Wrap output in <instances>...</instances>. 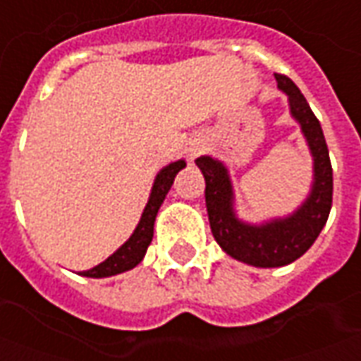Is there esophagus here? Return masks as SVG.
Returning <instances> with one entry per match:
<instances>
[{
	"instance_id": "obj_1",
	"label": "esophagus",
	"mask_w": 361,
	"mask_h": 361,
	"mask_svg": "<svg viewBox=\"0 0 361 361\" xmlns=\"http://www.w3.org/2000/svg\"><path fill=\"white\" fill-rule=\"evenodd\" d=\"M199 152H201V147H199V145H193V147H189V149H188V154H189V158H191V160H193V158H195Z\"/></svg>"
}]
</instances>
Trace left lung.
Listing matches in <instances>:
<instances>
[{"label": "left lung", "instance_id": "obj_1", "mask_svg": "<svg viewBox=\"0 0 361 361\" xmlns=\"http://www.w3.org/2000/svg\"><path fill=\"white\" fill-rule=\"evenodd\" d=\"M288 96L290 114L300 123L313 157V183L307 199L284 219L250 224L238 219L234 189L226 166L212 157H199L195 164L204 176V201L214 240L230 257L247 265L272 269L294 263L310 250L326 224L333 204V168L319 119L300 89L286 75H274Z\"/></svg>", "mask_w": 361, "mask_h": 361}]
</instances>
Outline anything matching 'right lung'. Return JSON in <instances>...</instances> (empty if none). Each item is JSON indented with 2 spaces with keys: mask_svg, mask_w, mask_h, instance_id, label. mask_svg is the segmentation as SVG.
Returning <instances> with one entry per match:
<instances>
[{
  "mask_svg": "<svg viewBox=\"0 0 361 361\" xmlns=\"http://www.w3.org/2000/svg\"><path fill=\"white\" fill-rule=\"evenodd\" d=\"M183 168H185V160H176L172 164L164 166L157 173L152 189H150L149 203L145 207L141 220H139V224L135 228L131 238L118 251H114L106 261H102L100 265H96L90 271H82V276H89V279H106V276H114V274H119V272L131 271L133 267L141 263L145 253H147V247L152 242L154 220H157L158 209H160V204L164 203L166 195H168V191L172 188L176 173L183 170Z\"/></svg>",
  "mask_w": 361,
  "mask_h": 361,
  "instance_id": "right-lung-1",
  "label": "right lung"
}]
</instances>
